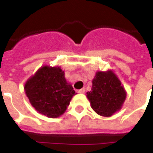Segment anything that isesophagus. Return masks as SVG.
<instances>
[{
  "label": "esophagus",
  "mask_w": 153,
  "mask_h": 153,
  "mask_svg": "<svg viewBox=\"0 0 153 153\" xmlns=\"http://www.w3.org/2000/svg\"><path fill=\"white\" fill-rule=\"evenodd\" d=\"M78 92H79V93H80V94H84V92H85V88H83L80 89V90L78 91Z\"/></svg>",
  "instance_id": "1"
}]
</instances>
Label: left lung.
<instances>
[{"label":"left lung","mask_w":153,"mask_h":153,"mask_svg":"<svg viewBox=\"0 0 153 153\" xmlns=\"http://www.w3.org/2000/svg\"><path fill=\"white\" fill-rule=\"evenodd\" d=\"M91 107L98 114L110 117L123 107L126 92L117 76L111 70L97 72L91 91L87 92Z\"/></svg>","instance_id":"8db88e82"}]
</instances>
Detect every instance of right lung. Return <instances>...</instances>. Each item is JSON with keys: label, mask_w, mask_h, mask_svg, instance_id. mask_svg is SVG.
<instances>
[{"label": "right lung", "mask_w": 153, "mask_h": 153, "mask_svg": "<svg viewBox=\"0 0 153 153\" xmlns=\"http://www.w3.org/2000/svg\"><path fill=\"white\" fill-rule=\"evenodd\" d=\"M24 91L30 104L39 113L48 118H57L65 113L73 96V86L67 82L60 67L44 65L30 77Z\"/></svg>", "instance_id": "obj_1"}]
</instances>
